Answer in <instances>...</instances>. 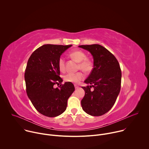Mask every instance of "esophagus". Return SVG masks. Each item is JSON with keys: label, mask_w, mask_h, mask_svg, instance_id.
Wrapping results in <instances>:
<instances>
[{"label": "esophagus", "mask_w": 149, "mask_h": 149, "mask_svg": "<svg viewBox=\"0 0 149 149\" xmlns=\"http://www.w3.org/2000/svg\"><path fill=\"white\" fill-rule=\"evenodd\" d=\"M74 87H75V89H77V88H79V87L77 86V85H76V84L74 85Z\"/></svg>", "instance_id": "esophagus-1"}]
</instances>
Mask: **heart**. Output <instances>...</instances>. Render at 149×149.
Wrapping results in <instances>:
<instances>
[{
	"instance_id": "obj_1",
	"label": "heart",
	"mask_w": 149,
	"mask_h": 149,
	"mask_svg": "<svg viewBox=\"0 0 149 149\" xmlns=\"http://www.w3.org/2000/svg\"><path fill=\"white\" fill-rule=\"evenodd\" d=\"M70 56L79 62L77 67L78 70H82L86 74H89L93 70V61L90 58L86 57L87 55L83 51L79 49L75 50L70 54ZM58 68L61 72L65 71V62L62 57L59 58L58 60ZM84 78V75L82 72H78L75 74L69 73L63 77V80L65 82L72 83H78Z\"/></svg>"
}]
</instances>
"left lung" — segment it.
<instances>
[{"label":"left lung","mask_w":149,"mask_h":149,"mask_svg":"<svg viewBox=\"0 0 149 149\" xmlns=\"http://www.w3.org/2000/svg\"><path fill=\"white\" fill-rule=\"evenodd\" d=\"M91 52L94 69L85 82L91 86L82 87L86 94L81 100L83 110L93 116L107 113L114 105L121 89V71L115 57L105 48L98 44L80 45ZM93 87L92 92L91 88Z\"/></svg>","instance_id":"obj_1"}]
</instances>
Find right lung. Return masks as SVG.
Masks as SVG:
<instances>
[{"mask_svg": "<svg viewBox=\"0 0 149 149\" xmlns=\"http://www.w3.org/2000/svg\"><path fill=\"white\" fill-rule=\"evenodd\" d=\"M72 45L47 44L37 48L29 57L25 72L26 91L36 110L47 117L64 112L67 101L75 90L71 82L62 84L58 60ZM59 86L54 88V85Z\"/></svg>", "mask_w": 149, "mask_h": 149, "instance_id": "add662e5", "label": "right lung"}]
</instances>
